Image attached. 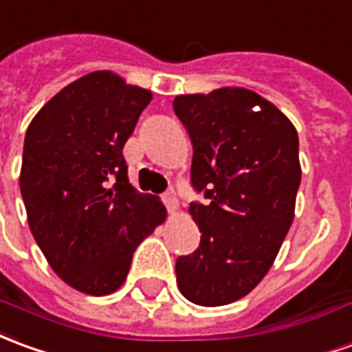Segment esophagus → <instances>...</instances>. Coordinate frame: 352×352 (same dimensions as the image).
<instances>
[{
  "label": "esophagus",
  "instance_id": "esophagus-1",
  "mask_svg": "<svg viewBox=\"0 0 352 352\" xmlns=\"http://www.w3.org/2000/svg\"><path fill=\"white\" fill-rule=\"evenodd\" d=\"M162 200L166 204V208H168L169 213H175L179 210V200H177V196L173 192H168L162 196Z\"/></svg>",
  "mask_w": 352,
  "mask_h": 352
}]
</instances>
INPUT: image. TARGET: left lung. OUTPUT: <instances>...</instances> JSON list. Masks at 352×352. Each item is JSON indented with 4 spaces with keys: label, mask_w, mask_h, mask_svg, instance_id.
<instances>
[{
    "label": "left lung",
    "mask_w": 352,
    "mask_h": 352,
    "mask_svg": "<svg viewBox=\"0 0 352 352\" xmlns=\"http://www.w3.org/2000/svg\"><path fill=\"white\" fill-rule=\"evenodd\" d=\"M173 110L192 141L194 188L210 200L188 208L200 248L177 259V286L201 307L234 303L269 272L292 227L299 137L278 108L245 87L179 95Z\"/></svg>",
    "instance_id": "8db88e82"
}]
</instances>
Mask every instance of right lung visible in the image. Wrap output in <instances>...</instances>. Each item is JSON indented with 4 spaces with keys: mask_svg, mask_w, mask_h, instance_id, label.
Segmentation results:
<instances>
[{
    "mask_svg": "<svg viewBox=\"0 0 352 352\" xmlns=\"http://www.w3.org/2000/svg\"><path fill=\"white\" fill-rule=\"evenodd\" d=\"M152 93L97 70L68 83L28 125L21 194L39 250L66 284L108 296L137 245L166 221L158 196L135 190L124 144Z\"/></svg>",
    "mask_w": 352,
    "mask_h": 352,
    "instance_id": "right-lung-1",
    "label": "right lung"
}]
</instances>
